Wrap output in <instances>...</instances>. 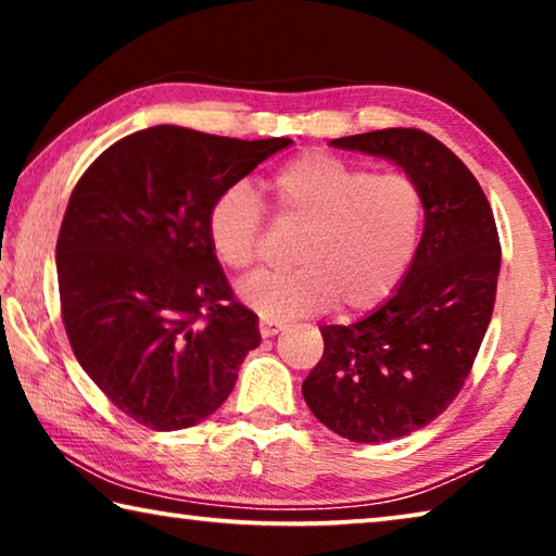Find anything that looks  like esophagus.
<instances>
[{"mask_svg":"<svg viewBox=\"0 0 556 556\" xmlns=\"http://www.w3.org/2000/svg\"><path fill=\"white\" fill-rule=\"evenodd\" d=\"M281 324H277V321H260V333H262V338H271V336H277L279 331H281Z\"/></svg>","mask_w":556,"mask_h":556,"instance_id":"esophagus-1","label":"esophagus"}]
</instances>
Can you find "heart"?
<instances>
[{
    "label": "heart",
    "mask_w": 556,
    "mask_h": 556,
    "mask_svg": "<svg viewBox=\"0 0 556 556\" xmlns=\"http://www.w3.org/2000/svg\"><path fill=\"white\" fill-rule=\"evenodd\" d=\"M271 208L304 225L291 271H257L238 294L267 321H289L338 308L361 314L380 306L417 255L425 199L402 174H372L331 154H304L267 181ZM265 208L244 184L215 195L205 218L213 255L244 269L257 257Z\"/></svg>",
    "instance_id": "1"
}]
</instances>
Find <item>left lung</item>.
I'll return each mask as SVG.
<instances>
[{"label":"left lung","mask_w":556,"mask_h":556,"mask_svg":"<svg viewBox=\"0 0 556 556\" xmlns=\"http://www.w3.org/2000/svg\"><path fill=\"white\" fill-rule=\"evenodd\" d=\"M331 147L397 164L425 199V232L394 294L351 326H324V355L301 384L338 437L380 444L437 419L464 388L491 324L501 240L483 188L421 129H378Z\"/></svg>","instance_id":"obj_1"}]
</instances>
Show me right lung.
I'll list each match as a JSON object with an SVG mask.
<instances>
[{"instance_id": "1", "label": "right lung", "mask_w": 556, "mask_h": 556, "mask_svg": "<svg viewBox=\"0 0 556 556\" xmlns=\"http://www.w3.org/2000/svg\"><path fill=\"white\" fill-rule=\"evenodd\" d=\"M289 144L156 125L105 149L73 188L55 244L63 326L80 368L139 425L211 417L260 345L205 218L223 188Z\"/></svg>"}]
</instances>
